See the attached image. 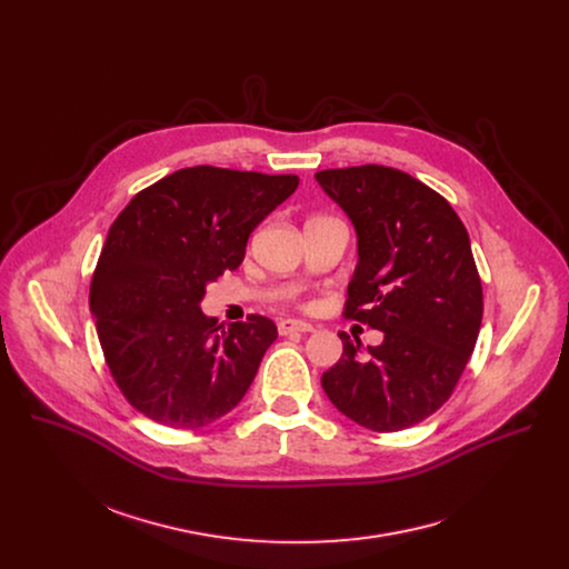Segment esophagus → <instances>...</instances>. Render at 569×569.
Returning a JSON list of instances; mask_svg holds the SVG:
<instances>
[{
	"mask_svg": "<svg viewBox=\"0 0 569 569\" xmlns=\"http://www.w3.org/2000/svg\"><path fill=\"white\" fill-rule=\"evenodd\" d=\"M315 327L308 321L301 319H281L279 321V333L281 336H292V333H312Z\"/></svg>",
	"mask_w": 569,
	"mask_h": 569,
	"instance_id": "esophagus-1",
	"label": "esophagus"
}]
</instances>
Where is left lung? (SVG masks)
I'll return each instance as SVG.
<instances>
[{
  "mask_svg": "<svg viewBox=\"0 0 569 569\" xmlns=\"http://www.w3.org/2000/svg\"><path fill=\"white\" fill-rule=\"evenodd\" d=\"M349 216L358 266L345 315L382 331L378 347L340 333L342 358L321 376L336 408L373 432L421 423L450 398L481 327V281L455 209L387 167L315 173Z\"/></svg>",
  "mask_w": 569,
  "mask_h": 569,
  "instance_id": "obj_1",
  "label": "left lung"
}]
</instances>
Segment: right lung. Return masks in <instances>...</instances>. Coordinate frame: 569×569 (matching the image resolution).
Instances as JSON below:
<instances>
[{"mask_svg": "<svg viewBox=\"0 0 569 569\" xmlns=\"http://www.w3.org/2000/svg\"><path fill=\"white\" fill-rule=\"evenodd\" d=\"M297 187V176L193 167L137 193L112 222L90 310L106 362L143 417L196 430L246 396L279 336L274 321L252 315L218 327L200 303Z\"/></svg>", "mask_w": 569, "mask_h": 569, "instance_id": "1", "label": "right lung"}]
</instances>
